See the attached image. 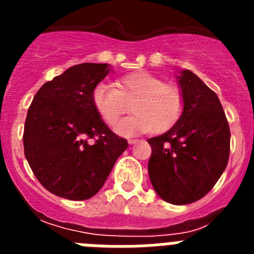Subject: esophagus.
Wrapping results in <instances>:
<instances>
[{"instance_id":"esophagus-1","label":"esophagus","mask_w":254,"mask_h":254,"mask_svg":"<svg viewBox=\"0 0 254 254\" xmlns=\"http://www.w3.org/2000/svg\"><path fill=\"white\" fill-rule=\"evenodd\" d=\"M137 138H129V140H128V143H129V145H134V143H136V142H137Z\"/></svg>"}]
</instances>
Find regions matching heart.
Instances as JSON below:
<instances>
[{"label":"heart","instance_id":"1","mask_svg":"<svg viewBox=\"0 0 254 254\" xmlns=\"http://www.w3.org/2000/svg\"><path fill=\"white\" fill-rule=\"evenodd\" d=\"M116 86L99 84L94 89L91 99L95 111L107 125H113L131 103L133 116L114 125L121 136L131 137L154 131L163 133L181 118L185 108L182 91L174 85L165 84L149 72L131 73L120 78Z\"/></svg>","mask_w":254,"mask_h":254}]
</instances>
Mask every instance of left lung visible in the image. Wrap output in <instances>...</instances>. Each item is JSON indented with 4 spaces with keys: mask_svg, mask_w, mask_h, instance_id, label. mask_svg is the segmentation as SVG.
<instances>
[{
    "mask_svg": "<svg viewBox=\"0 0 254 254\" xmlns=\"http://www.w3.org/2000/svg\"><path fill=\"white\" fill-rule=\"evenodd\" d=\"M177 78L183 113L169 131L147 140L149 177L164 201L188 205L206 196L225 170L230 128L217 95L198 76L183 69Z\"/></svg>",
    "mask_w": 254,
    "mask_h": 254,
    "instance_id": "8db88e82",
    "label": "left lung"
}]
</instances>
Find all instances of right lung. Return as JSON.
Here are the masks:
<instances>
[{
    "mask_svg": "<svg viewBox=\"0 0 254 254\" xmlns=\"http://www.w3.org/2000/svg\"><path fill=\"white\" fill-rule=\"evenodd\" d=\"M109 71L108 64H75L40 87L29 107L25 158L40 185L56 196L91 198L128 147L93 105L94 89Z\"/></svg>",
    "mask_w": 254,
    "mask_h": 254,
    "instance_id": "obj_1",
    "label": "right lung"
}]
</instances>
